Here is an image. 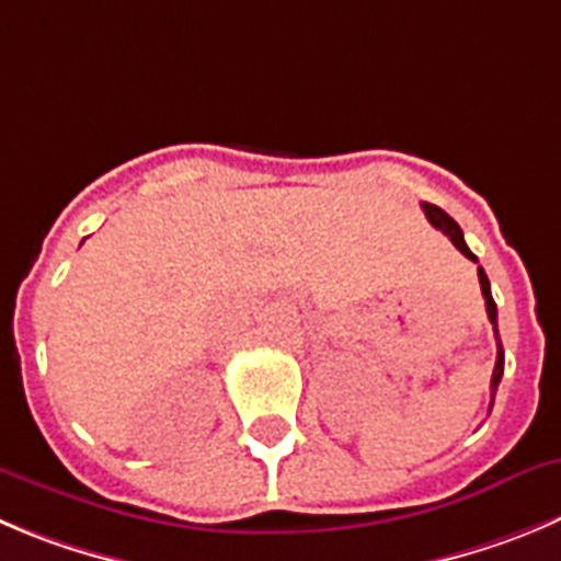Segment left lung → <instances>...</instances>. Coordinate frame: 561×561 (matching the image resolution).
<instances>
[{
  "label": "left lung",
  "mask_w": 561,
  "mask_h": 561,
  "mask_svg": "<svg viewBox=\"0 0 561 561\" xmlns=\"http://www.w3.org/2000/svg\"><path fill=\"white\" fill-rule=\"evenodd\" d=\"M423 213H426L428 224L432 227H437L439 232L448 234L451 238V243L457 245L459 251H462L468 260H473L476 263V254L468 249V243H465V234L462 229H459V224L454 221L448 213H443L439 207H434V204H423ZM479 282H481V296H484V307H486V318H490V323H493L495 329V340H499V357H495V370H493V379H490V396L495 399V390H499L501 385V376H504V345H501V337H499V310H495V301H493V293H490V279H486L484 268H479ZM490 407H493V401H490Z\"/></svg>",
  "instance_id": "8db88e82"
}]
</instances>
